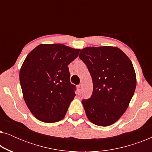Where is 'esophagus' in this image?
I'll use <instances>...</instances> for the list:
<instances>
[{
    "label": "esophagus",
    "mask_w": 152,
    "mask_h": 152,
    "mask_svg": "<svg viewBox=\"0 0 152 152\" xmlns=\"http://www.w3.org/2000/svg\"><path fill=\"white\" fill-rule=\"evenodd\" d=\"M77 90H78V93H79V94H81V93H82V84L78 85Z\"/></svg>",
    "instance_id": "esophagus-1"
}]
</instances>
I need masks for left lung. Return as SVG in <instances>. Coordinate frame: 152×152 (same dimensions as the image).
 <instances>
[{"label": "left lung", "mask_w": 152, "mask_h": 152, "mask_svg": "<svg viewBox=\"0 0 152 152\" xmlns=\"http://www.w3.org/2000/svg\"><path fill=\"white\" fill-rule=\"evenodd\" d=\"M79 57L93 84L91 97L82 101L87 118L96 125H111L125 112L136 89L132 62L121 50L111 46L86 47Z\"/></svg>", "instance_id": "8db88e82"}]
</instances>
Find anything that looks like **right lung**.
Returning <instances> with one entry per match:
<instances>
[{
  "label": "right lung",
  "mask_w": 152,
  "mask_h": 152,
  "mask_svg": "<svg viewBox=\"0 0 152 152\" xmlns=\"http://www.w3.org/2000/svg\"><path fill=\"white\" fill-rule=\"evenodd\" d=\"M79 52L61 43L40 44L25 59L19 72L23 95L40 121L52 123L65 116L76 89L70 82L68 66Z\"/></svg>",
  "instance_id": "add662e5"
}]
</instances>
